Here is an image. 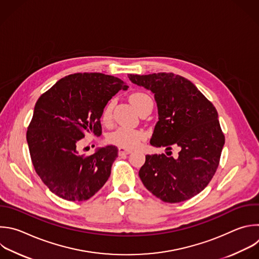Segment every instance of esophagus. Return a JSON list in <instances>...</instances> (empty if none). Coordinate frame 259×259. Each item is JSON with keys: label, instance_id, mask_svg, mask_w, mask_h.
<instances>
[{"label": "esophagus", "instance_id": "esophagus-1", "mask_svg": "<svg viewBox=\"0 0 259 259\" xmlns=\"http://www.w3.org/2000/svg\"><path fill=\"white\" fill-rule=\"evenodd\" d=\"M132 150L129 149V148H126V147H119V153L120 154H129L131 153Z\"/></svg>", "mask_w": 259, "mask_h": 259}]
</instances>
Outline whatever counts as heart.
<instances>
[{"label": "heart", "mask_w": 259, "mask_h": 259, "mask_svg": "<svg viewBox=\"0 0 259 259\" xmlns=\"http://www.w3.org/2000/svg\"><path fill=\"white\" fill-rule=\"evenodd\" d=\"M130 101L135 109L139 112L146 105L152 104L149 96L144 93H135L130 97ZM114 108V101H110L102 112V120L104 123L109 124L112 120V113ZM145 137V133L139 129H131L126 127H120L111 132L108 136V141L112 144L121 147H133L139 143Z\"/></svg>", "instance_id": "1"}]
</instances>
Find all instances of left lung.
I'll return each mask as SVG.
<instances>
[{
    "mask_svg": "<svg viewBox=\"0 0 259 259\" xmlns=\"http://www.w3.org/2000/svg\"><path fill=\"white\" fill-rule=\"evenodd\" d=\"M132 83L150 91L158 121L150 144L180 148L178 157L147 154L139 177L154 196L168 203L201 192L219 166L225 136L213 105L188 79L174 73L129 74ZM167 154V153H166Z\"/></svg>",
    "mask_w": 259,
    "mask_h": 259,
    "instance_id": "obj_1",
    "label": "left lung"
}]
</instances>
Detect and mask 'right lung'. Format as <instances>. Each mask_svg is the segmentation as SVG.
Instances as JSON below:
<instances>
[{
	"instance_id": "obj_1",
	"label": "right lung",
	"mask_w": 259,
	"mask_h": 259,
	"mask_svg": "<svg viewBox=\"0 0 259 259\" xmlns=\"http://www.w3.org/2000/svg\"><path fill=\"white\" fill-rule=\"evenodd\" d=\"M128 86L103 73H76L60 79L37 100L26 139L36 174L57 196L69 201L93 197L108 181L116 146L79 154L86 133L102 134V112Z\"/></svg>"
}]
</instances>
